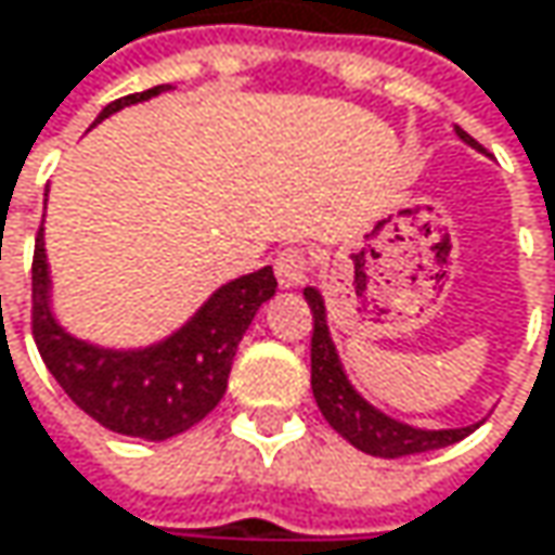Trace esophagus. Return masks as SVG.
I'll list each match as a JSON object with an SVG mask.
<instances>
[{
  "instance_id": "esophagus-1",
  "label": "esophagus",
  "mask_w": 555,
  "mask_h": 555,
  "mask_svg": "<svg viewBox=\"0 0 555 555\" xmlns=\"http://www.w3.org/2000/svg\"><path fill=\"white\" fill-rule=\"evenodd\" d=\"M314 267V257L301 247H285L276 254V279L282 288H298Z\"/></svg>"
}]
</instances>
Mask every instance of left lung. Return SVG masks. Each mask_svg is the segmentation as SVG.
Returning a JSON list of instances; mask_svg holds the SVG:
<instances>
[{
  "instance_id": "1",
  "label": "left lung",
  "mask_w": 555,
  "mask_h": 555,
  "mask_svg": "<svg viewBox=\"0 0 555 555\" xmlns=\"http://www.w3.org/2000/svg\"><path fill=\"white\" fill-rule=\"evenodd\" d=\"M457 135L470 145L479 142L474 135H467L464 129H457ZM305 301L311 308L314 318V333H311V390L318 400V410L324 413L330 426L336 428L349 444H356L359 451L372 454V457H410V454H423L435 448H448L461 438H467L474 428H413L390 420L378 413L372 403H365L352 384L346 378L339 356L333 349L327 330V311H324V298L318 288H305Z\"/></svg>"
}]
</instances>
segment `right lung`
<instances>
[{
	"label": "right lung",
	"instance_id": "right-lung-1",
	"mask_svg": "<svg viewBox=\"0 0 555 555\" xmlns=\"http://www.w3.org/2000/svg\"><path fill=\"white\" fill-rule=\"evenodd\" d=\"M162 91H168V85L117 98L101 111L98 120ZM47 288L50 276L40 228L30 263V333L43 365L78 410H85L104 428L129 438L165 441L193 428L219 406L237 343L260 305L276 295V276L273 267H263L250 276L228 282L196 311L186 327L139 352L98 349L69 336L50 314Z\"/></svg>",
	"mask_w": 555,
	"mask_h": 555
}]
</instances>
